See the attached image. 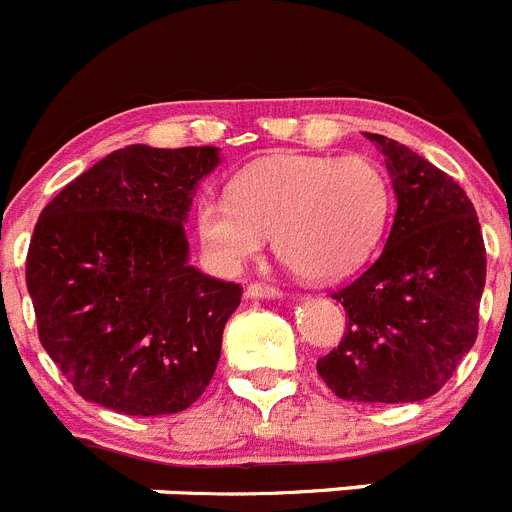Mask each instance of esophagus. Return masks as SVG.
Returning <instances> with one entry per match:
<instances>
[{"label": "esophagus", "instance_id": "1", "mask_svg": "<svg viewBox=\"0 0 512 512\" xmlns=\"http://www.w3.org/2000/svg\"><path fill=\"white\" fill-rule=\"evenodd\" d=\"M284 292L277 287V284H264V282H253L248 287V297H261V300H269V297H282Z\"/></svg>", "mask_w": 512, "mask_h": 512}]
</instances>
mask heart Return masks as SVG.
<instances>
[{
	"label": "heart",
	"instance_id": "b5f03b06",
	"mask_svg": "<svg viewBox=\"0 0 512 512\" xmlns=\"http://www.w3.org/2000/svg\"><path fill=\"white\" fill-rule=\"evenodd\" d=\"M392 189L377 161L351 156H277L235 176L228 194H205L197 233L207 259L238 271L274 235L279 259L315 282L359 269L382 241Z\"/></svg>",
	"mask_w": 512,
	"mask_h": 512
}]
</instances>
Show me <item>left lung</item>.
Segmentation results:
<instances>
[{
	"instance_id": "1",
	"label": "left lung",
	"mask_w": 512,
	"mask_h": 512,
	"mask_svg": "<svg viewBox=\"0 0 512 512\" xmlns=\"http://www.w3.org/2000/svg\"><path fill=\"white\" fill-rule=\"evenodd\" d=\"M366 138L387 158L395 223L379 259L333 292L346 330L318 374L341 400L418 402L477 341L487 251L472 200L446 171L397 140Z\"/></svg>"
}]
</instances>
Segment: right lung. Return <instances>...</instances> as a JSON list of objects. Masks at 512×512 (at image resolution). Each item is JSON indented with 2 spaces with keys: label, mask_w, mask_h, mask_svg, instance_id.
Wrapping results in <instances>:
<instances>
[{
  "label": "right lung",
  "mask_w": 512,
  "mask_h": 512,
  "mask_svg": "<svg viewBox=\"0 0 512 512\" xmlns=\"http://www.w3.org/2000/svg\"><path fill=\"white\" fill-rule=\"evenodd\" d=\"M215 164L212 146L120 148L40 212L25 264L38 338L87 402L169 415L210 384L243 295L187 261L192 192Z\"/></svg>",
  "instance_id": "add662e5"
}]
</instances>
